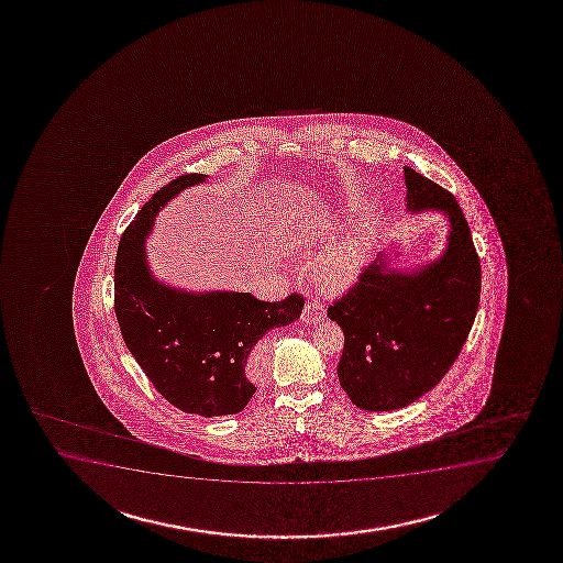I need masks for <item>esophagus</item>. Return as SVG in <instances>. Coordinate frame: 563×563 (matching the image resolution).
<instances>
[{"label": "esophagus", "mask_w": 563, "mask_h": 563, "mask_svg": "<svg viewBox=\"0 0 563 563\" xmlns=\"http://www.w3.org/2000/svg\"><path fill=\"white\" fill-rule=\"evenodd\" d=\"M325 318L324 305L320 301H309L305 305L303 312H301V320L305 324H318Z\"/></svg>", "instance_id": "1"}]
</instances>
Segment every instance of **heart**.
Masks as SVG:
<instances>
[{
	"mask_svg": "<svg viewBox=\"0 0 563 563\" xmlns=\"http://www.w3.org/2000/svg\"><path fill=\"white\" fill-rule=\"evenodd\" d=\"M371 233L369 220H357L344 238L325 246L312 262V275L318 285L325 290H344L356 285L367 265Z\"/></svg>",
	"mask_w": 563,
	"mask_h": 563,
	"instance_id": "b5f03b06",
	"label": "heart"
}]
</instances>
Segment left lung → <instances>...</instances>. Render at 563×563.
Wrapping results in <instances>:
<instances>
[{
	"mask_svg": "<svg viewBox=\"0 0 563 563\" xmlns=\"http://www.w3.org/2000/svg\"><path fill=\"white\" fill-rule=\"evenodd\" d=\"M409 214L441 212L446 243L437 258L401 262L394 245L378 254L357 285L328 309L341 325L339 383L364 410H396L441 383L456 362L481 299V262L456 198L404 167Z\"/></svg>",
	"mask_w": 563,
	"mask_h": 563,
	"instance_id": "8db88e82",
	"label": "left lung"
}]
</instances>
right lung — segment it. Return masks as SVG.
<instances>
[{
    "label": "right lung",
    "instance_id": "right-lung-1",
    "mask_svg": "<svg viewBox=\"0 0 563 563\" xmlns=\"http://www.w3.org/2000/svg\"><path fill=\"white\" fill-rule=\"evenodd\" d=\"M206 180H172L128 225L114 264V311L128 351L154 388L177 409L211 418L245 409L256 391L246 367L252 349L267 331L296 322L303 298L267 303L246 291H190L154 277L145 241L158 212Z\"/></svg>",
    "mask_w": 563,
    "mask_h": 563
}]
</instances>
